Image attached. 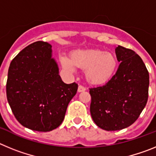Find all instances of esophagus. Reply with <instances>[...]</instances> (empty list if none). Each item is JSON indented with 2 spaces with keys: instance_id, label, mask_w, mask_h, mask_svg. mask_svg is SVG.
<instances>
[{
  "instance_id": "34e87169",
  "label": "esophagus",
  "mask_w": 156,
  "mask_h": 156,
  "mask_svg": "<svg viewBox=\"0 0 156 156\" xmlns=\"http://www.w3.org/2000/svg\"><path fill=\"white\" fill-rule=\"evenodd\" d=\"M85 90H86V87H84L83 86L80 85V86L78 87V92H83V91H85Z\"/></svg>"
}]
</instances>
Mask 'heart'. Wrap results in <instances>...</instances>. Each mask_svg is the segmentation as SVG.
Instances as JSON below:
<instances>
[{
    "label": "heart",
    "mask_w": 156,
    "mask_h": 156,
    "mask_svg": "<svg viewBox=\"0 0 156 156\" xmlns=\"http://www.w3.org/2000/svg\"><path fill=\"white\" fill-rule=\"evenodd\" d=\"M61 64L70 73L75 71L74 66L85 69V78L91 84H102L109 81L118 66L113 54L96 49L76 51L71 54L70 61L61 58Z\"/></svg>",
    "instance_id": "b5f03b06"
}]
</instances>
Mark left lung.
Returning <instances> with one entry per match:
<instances>
[{"label":"left lung","mask_w":156,"mask_h":156,"mask_svg":"<svg viewBox=\"0 0 156 156\" xmlns=\"http://www.w3.org/2000/svg\"><path fill=\"white\" fill-rule=\"evenodd\" d=\"M115 55L120 64L115 75L103 86L90 89L92 119L107 131L133 124L148 98L149 74L142 59L133 50L119 45Z\"/></svg>","instance_id":"1"}]
</instances>
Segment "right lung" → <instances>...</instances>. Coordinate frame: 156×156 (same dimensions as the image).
<instances>
[{
	"mask_svg": "<svg viewBox=\"0 0 156 156\" xmlns=\"http://www.w3.org/2000/svg\"><path fill=\"white\" fill-rule=\"evenodd\" d=\"M51 55L50 44L37 41L19 52L8 69V104L16 119L36 131H51L61 125L78 88L76 83L62 80Z\"/></svg>",
	"mask_w": 156,
	"mask_h": 156,
	"instance_id": "1",
	"label": "right lung"
}]
</instances>
